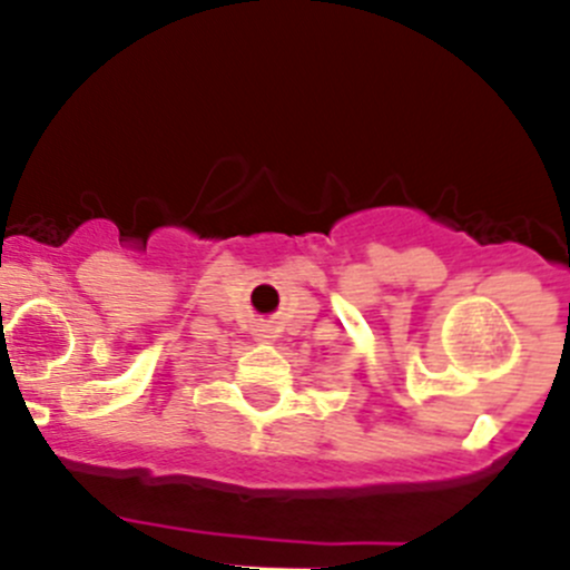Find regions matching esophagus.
Segmentation results:
<instances>
[{
  "instance_id": "esophagus-1",
  "label": "esophagus",
  "mask_w": 570,
  "mask_h": 570,
  "mask_svg": "<svg viewBox=\"0 0 570 570\" xmlns=\"http://www.w3.org/2000/svg\"><path fill=\"white\" fill-rule=\"evenodd\" d=\"M258 336H262V338H269V336H264V333H258Z\"/></svg>"
}]
</instances>
